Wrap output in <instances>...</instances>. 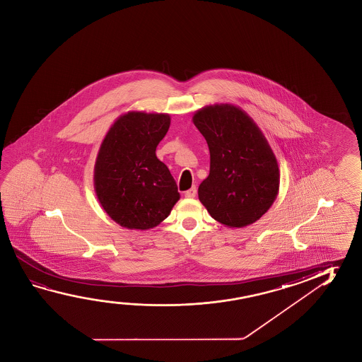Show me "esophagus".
I'll use <instances>...</instances> for the list:
<instances>
[{
	"label": "esophagus",
	"mask_w": 362,
	"mask_h": 362,
	"mask_svg": "<svg viewBox=\"0 0 362 362\" xmlns=\"http://www.w3.org/2000/svg\"><path fill=\"white\" fill-rule=\"evenodd\" d=\"M197 194L196 187H193V188H190L189 190H187L185 192V194L184 196L187 197V198H194Z\"/></svg>",
	"instance_id": "1"
}]
</instances>
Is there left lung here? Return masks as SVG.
<instances>
[{"label": "left lung", "mask_w": 362, "mask_h": 362, "mask_svg": "<svg viewBox=\"0 0 362 362\" xmlns=\"http://www.w3.org/2000/svg\"><path fill=\"white\" fill-rule=\"evenodd\" d=\"M211 155L209 175L198 188L202 204L227 227L251 225L279 193L278 161L259 126L240 107L216 103L193 116Z\"/></svg>", "instance_id": "left-lung-1"}]
</instances>
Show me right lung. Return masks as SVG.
I'll return each mask as SVG.
<instances>
[{
    "instance_id": "1",
    "label": "right lung",
    "mask_w": 362,
    "mask_h": 362,
    "mask_svg": "<svg viewBox=\"0 0 362 362\" xmlns=\"http://www.w3.org/2000/svg\"><path fill=\"white\" fill-rule=\"evenodd\" d=\"M169 126L168 113L130 111L113 122L102 141L93 174L95 196L124 228H154L180 198L168 166L155 154Z\"/></svg>"
}]
</instances>
